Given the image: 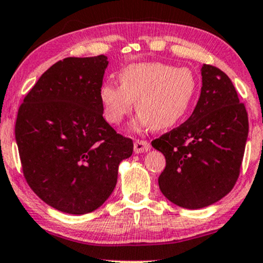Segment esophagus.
Masks as SVG:
<instances>
[{
	"instance_id": "esophagus-1",
	"label": "esophagus",
	"mask_w": 263,
	"mask_h": 263,
	"mask_svg": "<svg viewBox=\"0 0 263 263\" xmlns=\"http://www.w3.org/2000/svg\"><path fill=\"white\" fill-rule=\"evenodd\" d=\"M150 143L146 140H141V139H137L134 141V151L137 154H141L145 153V151L150 150Z\"/></svg>"
}]
</instances>
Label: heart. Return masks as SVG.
Masks as SVG:
<instances>
[{"instance_id": "1", "label": "heart", "mask_w": 263, "mask_h": 263, "mask_svg": "<svg viewBox=\"0 0 263 263\" xmlns=\"http://www.w3.org/2000/svg\"><path fill=\"white\" fill-rule=\"evenodd\" d=\"M120 85L104 82L100 88L103 114L110 124H119L132 112L138 123L154 130L171 128L183 119L198 92V79L188 67L165 63H138L118 75Z\"/></svg>"}]
</instances>
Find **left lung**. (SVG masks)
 I'll use <instances>...</instances> for the list:
<instances>
[{"instance_id": "left-lung-1", "label": "left lung", "mask_w": 263, "mask_h": 263, "mask_svg": "<svg viewBox=\"0 0 263 263\" xmlns=\"http://www.w3.org/2000/svg\"><path fill=\"white\" fill-rule=\"evenodd\" d=\"M202 82L190 118L151 141L166 159L160 190L168 200L187 209L211 205L233 190L249 134L245 104L227 73L204 64Z\"/></svg>"}]
</instances>
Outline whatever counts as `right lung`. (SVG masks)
Wrapping results in <instances>:
<instances>
[{
  "label": "right lung",
  "mask_w": 263,
  "mask_h": 263,
  "mask_svg": "<svg viewBox=\"0 0 263 263\" xmlns=\"http://www.w3.org/2000/svg\"><path fill=\"white\" fill-rule=\"evenodd\" d=\"M107 57L66 58L40 76L15 120V141L28 186L69 214L93 212L117 184L133 140L103 118L100 88Z\"/></svg>",
  "instance_id": "right-lung-1"
}]
</instances>
